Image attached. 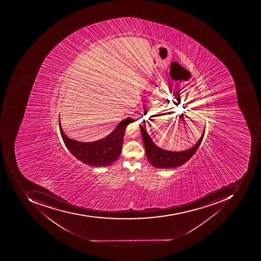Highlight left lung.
Masks as SVG:
<instances>
[{"instance_id":"8db88e82","label":"left lung","mask_w":261,"mask_h":261,"mask_svg":"<svg viewBox=\"0 0 261 261\" xmlns=\"http://www.w3.org/2000/svg\"><path fill=\"white\" fill-rule=\"evenodd\" d=\"M140 127L147 159L155 168H159V169L176 168L186 163L198 150L204 134V130L198 143H196V144L191 148L184 150V151L174 152L163 150L156 146L152 141L148 133L144 129V127L142 125H140Z\"/></svg>"}]
</instances>
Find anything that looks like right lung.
<instances>
[{"label":"right lung","mask_w":261,"mask_h":261,"mask_svg":"<svg viewBox=\"0 0 261 261\" xmlns=\"http://www.w3.org/2000/svg\"><path fill=\"white\" fill-rule=\"evenodd\" d=\"M133 121L134 120L132 118L123 120L108 137L90 143H84L69 138L63 133L60 121H59V124L61 137L66 147L76 159L85 165L102 167L111 165L119 158L124 132L127 125Z\"/></svg>","instance_id":"1"}]
</instances>
